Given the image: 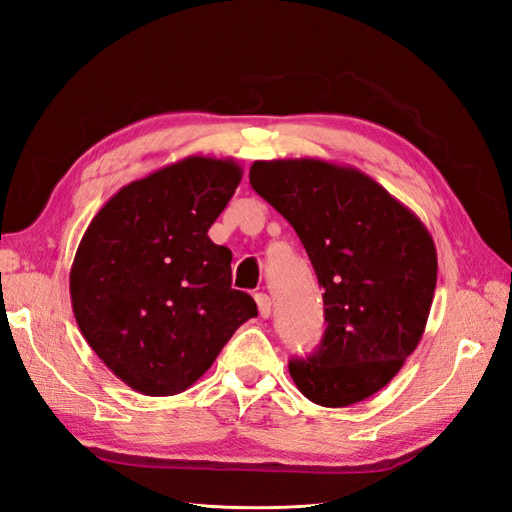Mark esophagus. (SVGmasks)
Here are the masks:
<instances>
[{"mask_svg":"<svg viewBox=\"0 0 512 512\" xmlns=\"http://www.w3.org/2000/svg\"><path fill=\"white\" fill-rule=\"evenodd\" d=\"M254 299H256V305H258V314L262 318H269L271 316V297H269V294L258 292Z\"/></svg>","mask_w":512,"mask_h":512,"instance_id":"34e87169","label":"esophagus"}]
</instances>
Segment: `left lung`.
<instances>
[{
	"instance_id": "left-lung-1",
	"label": "left lung",
	"mask_w": 512,
	"mask_h": 512,
	"mask_svg": "<svg viewBox=\"0 0 512 512\" xmlns=\"http://www.w3.org/2000/svg\"><path fill=\"white\" fill-rule=\"evenodd\" d=\"M250 183L297 230L324 290L322 342L288 363L297 389L324 408L378 393L425 331L438 280L429 230L352 166L254 162Z\"/></svg>"
}]
</instances>
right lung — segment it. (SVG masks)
<instances>
[{
	"label": "right lung",
	"instance_id": "obj_1",
	"mask_svg": "<svg viewBox=\"0 0 512 512\" xmlns=\"http://www.w3.org/2000/svg\"><path fill=\"white\" fill-rule=\"evenodd\" d=\"M241 175L230 158H183L121 188L85 230L72 312L91 350L138 393L190 389L258 316L232 288L230 250L207 235Z\"/></svg>",
	"mask_w": 512,
	"mask_h": 512
}]
</instances>
